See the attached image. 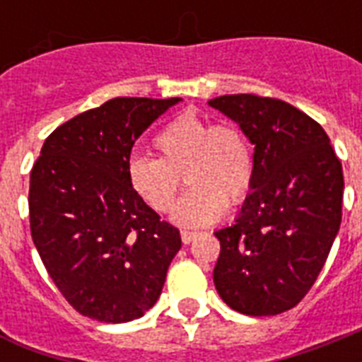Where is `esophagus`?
Segmentation results:
<instances>
[{
  "label": "esophagus",
  "instance_id": "1",
  "mask_svg": "<svg viewBox=\"0 0 362 362\" xmlns=\"http://www.w3.org/2000/svg\"><path fill=\"white\" fill-rule=\"evenodd\" d=\"M180 237H182V242H184V244H189L193 238L197 237V233H195V231H182Z\"/></svg>",
  "mask_w": 362,
  "mask_h": 362
}]
</instances>
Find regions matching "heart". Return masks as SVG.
I'll return each instance as SVG.
<instances>
[{
    "label": "heart",
    "instance_id": "heart-1",
    "mask_svg": "<svg viewBox=\"0 0 362 362\" xmlns=\"http://www.w3.org/2000/svg\"><path fill=\"white\" fill-rule=\"evenodd\" d=\"M153 148L159 158L136 156L127 163V182L142 203L156 212H169L180 175H186L189 192L173 210L178 226H210L226 214L227 204H240L252 192V144L231 122L210 124L203 116L184 112L159 129Z\"/></svg>",
    "mask_w": 362,
    "mask_h": 362
}]
</instances>
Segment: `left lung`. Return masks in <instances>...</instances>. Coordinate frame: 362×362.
Masks as SVG:
<instances>
[{"label": "left lung", "instance_id": "8db88e82", "mask_svg": "<svg viewBox=\"0 0 362 362\" xmlns=\"http://www.w3.org/2000/svg\"><path fill=\"white\" fill-rule=\"evenodd\" d=\"M240 125L255 152L252 193L214 235V286L246 315L291 310L317 280L342 221L344 173L325 129L303 110L253 93L209 101Z\"/></svg>", "mask_w": 362, "mask_h": 362}]
</instances>
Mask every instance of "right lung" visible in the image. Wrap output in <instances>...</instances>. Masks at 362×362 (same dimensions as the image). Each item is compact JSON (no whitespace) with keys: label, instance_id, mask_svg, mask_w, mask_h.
<instances>
[{"label":"right lung","instance_id":"add662e5","mask_svg":"<svg viewBox=\"0 0 362 362\" xmlns=\"http://www.w3.org/2000/svg\"><path fill=\"white\" fill-rule=\"evenodd\" d=\"M180 101L115 98L47 136L30 176L31 238L45 269L78 314L125 323L152 308L180 231L127 182L131 148Z\"/></svg>","mask_w":362,"mask_h":362}]
</instances>
